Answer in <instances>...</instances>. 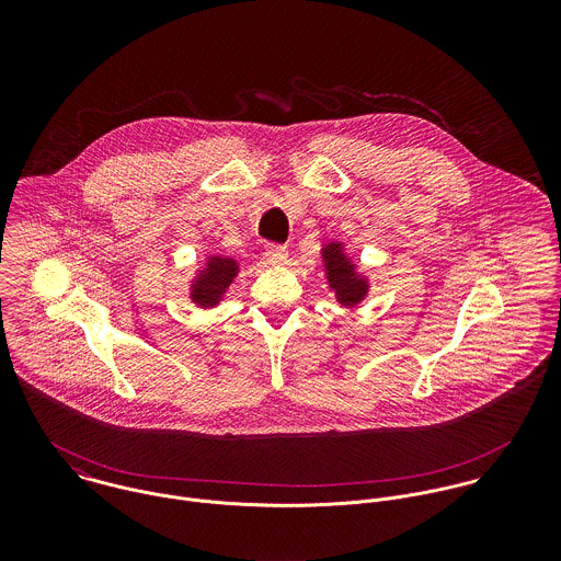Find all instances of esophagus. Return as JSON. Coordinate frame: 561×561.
Masks as SVG:
<instances>
[{
  "label": "esophagus",
  "mask_w": 561,
  "mask_h": 561,
  "mask_svg": "<svg viewBox=\"0 0 561 561\" xmlns=\"http://www.w3.org/2000/svg\"><path fill=\"white\" fill-rule=\"evenodd\" d=\"M287 248L285 245H280V243H270L267 248H265V259H267V263H272V265H283L285 261H287Z\"/></svg>",
  "instance_id": "1"
}]
</instances>
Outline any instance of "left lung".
Wrapping results in <instances>:
<instances>
[{
	"mask_svg": "<svg viewBox=\"0 0 561 561\" xmlns=\"http://www.w3.org/2000/svg\"><path fill=\"white\" fill-rule=\"evenodd\" d=\"M341 243H328L323 248L328 283L343 307L358 305L367 294V280L354 272V263L343 254Z\"/></svg>",
	"mask_w": 561,
	"mask_h": 561,
	"instance_id": "left-lung-1",
	"label": "left lung"
}]
</instances>
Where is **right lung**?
I'll return each mask as SVG.
<instances>
[{"mask_svg": "<svg viewBox=\"0 0 561 561\" xmlns=\"http://www.w3.org/2000/svg\"><path fill=\"white\" fill-rule=\"evenodd\" d=\"M238 274V263L233 259L225 256H209L207 267L201 272L196 283L192 285V300L203 307H216L227 291V287L233 283Z\"/></svg>", "mask_w": 561, "mask_h": 561, "instance_id": "right-lung-1", "label": "right lung"}]
</instances>
